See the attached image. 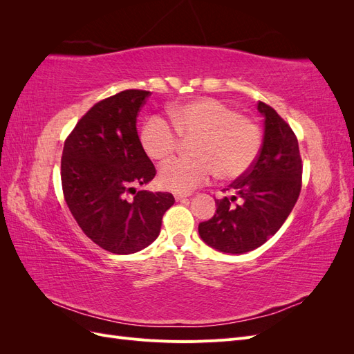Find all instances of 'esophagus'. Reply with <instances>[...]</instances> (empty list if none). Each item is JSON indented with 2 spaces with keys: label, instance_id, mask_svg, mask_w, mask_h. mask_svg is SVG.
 Masks as SVG:
<instances>
[{
  "label": "esophagus",
  "instance_id": "esophagus-1",
  "mask_svg": "<svg viewBox=\"0 0 354 354\" xmlns=\"http://www.w3.org/2000/svg\"><path fill=\"white\" fill-rule=\"evenodd\" d=\"M189 195L187 194H174V198H176V201H183V199H186Z\"/></svg>",
  "mask_w": 354,
  "mask_h": 354
}]
</instances>
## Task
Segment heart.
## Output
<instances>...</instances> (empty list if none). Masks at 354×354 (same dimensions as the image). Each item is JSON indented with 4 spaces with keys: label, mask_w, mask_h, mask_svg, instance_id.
<instances>
[{
    "label": "heart",
    "mask_w": 354,
    "mask_h": 354,
    "mask_svg": "<svg viewBox=\"0 0 354 354\" xmlns=\"http://www.w3.org/2000/svg\"><path fill=\"white\" fill-rule=\"evenodd\" d=\"M168 113L173 125L162 116H151L145 122L140 143L146 155L162 162L178 151L181 138H195L192 145L195 156L177 158L160 168V187L190 194L216 174L223 180H236L248 173L260 156V125L221 100L201 97L177 104Z\"/></svg>",
    "instance_id": "1"
}]
</instances>
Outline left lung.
<instances>
[{
    "label": "left lung",
    "mask_w": 354,
    "mask_h": 354,
    "mask_svg": "<svg viewBox=\"0 0 354 354\" xmlns=\"http://www.w3.org/2000/svg\"><path fill=\"white\" fill-rule=\"evenodd\" d=\"M259 111L264 116L259 159L223 190L233 195L216 199L214 217L198 227L202 241L221 252L243 254L261 246L282 227L301 192L297 136L272 106L259 102Z\"/></svg>",
    "instance_id": "left-lung-1"
}]
</instances>
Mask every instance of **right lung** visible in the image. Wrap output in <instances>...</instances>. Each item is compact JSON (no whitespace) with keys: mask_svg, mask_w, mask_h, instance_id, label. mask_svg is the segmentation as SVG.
<instances>
[{"mask_svg":"<svg viewBox=\"0 0 354 354\" xmlns=\"http://www.w3.org/2000/svg\"><path fill=\"white\" fill-rule=\"evenodd\" d=\"M151 91L124 90L95 103L66 137L62 153V189L81 230L112 254H133L160 232L174 196L138 190L156 169L137 134V116Z\"/></svg>","mask_w":354,"mask_h":354,"instance_id":"right-lung-1","label":"right lung"}]
</instances>
